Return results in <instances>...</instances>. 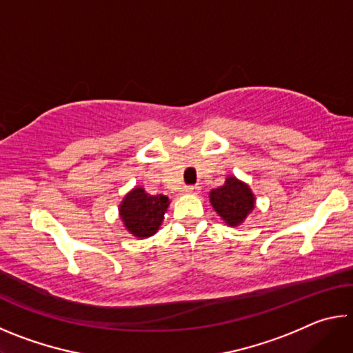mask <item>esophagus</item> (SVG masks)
<instances>
[{
  "label": "esophagus",
  "mask_w": 353,
  "mask_h": 353,
  "mask_svg": "<svg viewBox=\"0 0 353 353\" xmlns=\"http://www.w3.org/2000/svg\"><path fill=\"white\" fill-rule=\"evenodd\" d=\"M185 193L187 194H196L199 191V187H196V185H187V187H185Z\"/></svg>",
  "instance_id": "1"
}]
</instances>
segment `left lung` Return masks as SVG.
<instances>
[{"label": "left lung", "mask_w": 353, "mask_h": 353, "mask_svg": "<svg viewBox=\"0 0 353 353\" xmlns=\"http://www.w3.org/2000/svg\"><path fill=\"white\" fill-rule=\"evenodd\" d=\"M210 202L227 224L238 225L254 208V194L246 183L227 177L223 187L212 190Z\"/></svg>", "instance_id": "8db88e82"}]
</instances>
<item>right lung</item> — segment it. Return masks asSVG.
I'll use <instances>...</instances> for the list:
<instances>
[{
    "label": "right lung",
    "mask_w": 353,
    "mask_h": 353,
    "mask_svg": "<svg viewBox=\"0 0 353 353\" xmlns=\"http://www.w3.org/2000/svg\"><path fill=\"white\" fill-rule=\"evenodd\" d=\"M168 204L170 201L163 194H148L143 188H135L121 202L119 214L130 234L148 238L159 230Z\"/></svg>",
    "instance_id": "right-lung-1"
}]
</instances>
